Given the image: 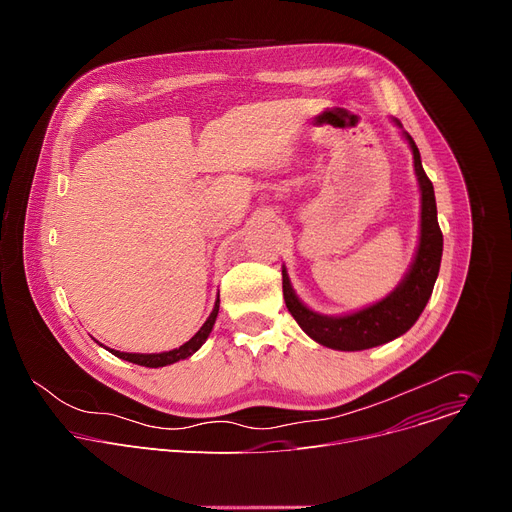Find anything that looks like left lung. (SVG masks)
I'll return each mask as SVG.
<instances>
[{"instance_id": "8db88e82", "label": "left lung", "mask_w": 512, "mask_h": 512, "mask_svg": "<svg viewBox=\"0 0 512 512\" xmlns=\"http://www.w3.org/2000/svg\"><path fill=\"white\" fill-rule=\"evenodd\" d=\"M393 123L403 129L399 119ZM405 141L413 152V168L421 192V225H419V243L415 257L399 281V285L383 300L350 312L342 316H326L310 310L291 287L289 275L285 267H281L283 275V298L289 314L296 318L300 328L318 344L334 350H367L373 346L387 344L399 336H403L421 316L427 300L440 273L444 237L437 225V206L433 184L423 172L421 156L413 137L403 131Z\"/></svg>"}]
</instances>
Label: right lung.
<instances>
[{"instance_id":"1","label":"right lung","mask_w":512,"mask_h":512,"mask_svg":"<svg viewBox=\"0 0 512 512\" xmlns=\"http://www.w3.org/2000/svg\"><path fill=\"white\" fill-rule=\"evenodd\" d=\"M218 304H221V300L216 298L214 308H212L210 316L206 318V322L202 324V328H200L188 342H184L182 346H178V348H174V350L154 352V354H139V352H121V350H113V348L103 346L99 340H95V342H99L103 348H107V350H109L111 354H115L117 358H123V360L133 362V364H139V367H150V369L168 367V364H174V362H178V360H184V358L192 356V354L206 342V338L210 336L212 326H214V322H216V316H218Z\"/></svg>"}]
</instances>
